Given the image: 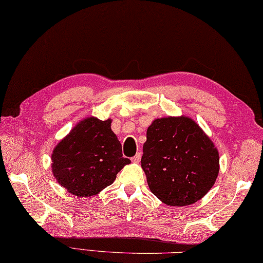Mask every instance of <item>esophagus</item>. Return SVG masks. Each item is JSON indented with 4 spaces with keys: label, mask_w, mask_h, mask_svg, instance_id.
Instances as JSON below:
<instances>
[{
    "label": "esophagus",
    "mask_w": 263,
    "mask_h": 263,
    "mask_svg": "<svg viewBox=\"0 0 263 263\" xmlns=\"http://www.w3.org/2000/svg\"><path fill=\"white\" fill-rule=\"evenodd\" d=\"M141 158H142V154L141 153H137L135 157L132 158V161L135 162V163H138L139 161H141Z\"/></svg>",
    "instance_id": "34e87169"
}]
</instances>
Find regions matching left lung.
Returning <instances> with one entry per match:
<instances>
[{
    "instance_id": "1",
    "label": "left lung",
    "mask_w": 263,
    "mask_h": 263,
    "mask_svg": "<svg viewBox=\"0 0 263 263\" xmlns=\"http://www.w3.org/2000/svg\"><path fill=\"white\" fill-rule=\"evenodd\" d=\"M142 168L153 194L173 206L190 205L210 191L219 173L211 139L190 118H161L147 128Z\"/></svg>"
}]
</instances>
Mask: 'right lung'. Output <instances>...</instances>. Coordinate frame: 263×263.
Instances as JSON below:
<instances>
[{"instance_id":"1","label":"right lung","mask_w":263,"mask_h":263,"mask_svg":"<svg viewBox=\"0 0 263 263\" xmlns=\"http://www.w3.org/2000/svg\"><path fill=\"white\" fill-rule=\"evenodd\" d=\"M130 162L122 158L111 120L87 118L58 144L52 154V171L58 183L76 196H92L114 183Z\"/></svg>"}]
</instances>
